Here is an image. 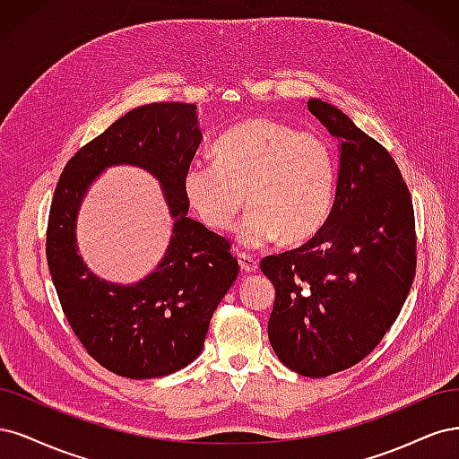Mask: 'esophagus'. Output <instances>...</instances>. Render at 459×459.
Masks as SVG:
<instances>
[{
    "instance_id": "obj_1",
    "label": "esophagus",
    "mask_w": 459,
    "mask_h": 459,
    "mask_svg": "<svg viewBox=\"0 0 459 459\" xmlns=\"http://www.w3.org/2000/svg\"><path fill=\"white\" fill-rule=\"evenodd\" d=\"M238 264H240V269H242L244 273H255V271L259 269L257 259L251 257V255H246V254H240V255H238Z\"/></svg>"
}]
</instances>
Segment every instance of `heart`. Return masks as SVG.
I'll list each match as a JSON object with an SVG mask.
<instances>
[{"instance_id": "1", "label": "heart", "mask_w": 459, "mask_h": 459, "mask_svg": "<svg viewBox=\"0 0 459 459\" xmlns=\"http://www.w3.org/2000/svg\"><path fill=\"white\" fill-rule=\"evenodd\" d=\"M337 168L330 144L271 117L236 124L213 146V161L186 166L181 192L204 227L225 232L246 204L236 242L249 249L282 240L301 246L332 213Z\"/></svg>"}]
</instances>
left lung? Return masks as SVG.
<instances>
[{
  "label": "left lung",
  "instance_id": "left-lung-1",
  "mask_svg": "<svg viewBox=\"0 0 459 459\" xmlns=\"http://www.w3.org/2000/svg\"><path fill=\"white\" fill-rule=\"evenodd\" d=\"M307 107L339 141L333 208L313 240L264 257L261 271L276 290V357L326 377L368 357L401 313L416 274V223L391 154L330 102Z\"/></svg>",
  "mask_w": 459,
  "mask_h": 459
}]
</instances>
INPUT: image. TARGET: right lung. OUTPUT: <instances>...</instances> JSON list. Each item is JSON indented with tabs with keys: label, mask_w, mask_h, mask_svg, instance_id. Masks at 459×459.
<instances>
[{
	"label": "right lung",
	"mask_w": 459,
	"mask_h": 459,
	"mask_svg": "<svg viewBox=\"0 0 459 459\" xmlns=\"http://www.w3.org/2000/svg\"><path fill=\"white\" fill-rule=\"evenodd\" d=\"M200 143L196 105L133 108L70 158L55 188L46 251L58 301L87 352L122 377L169 376L195 360L217 305L238 276L229 242L186 215L181 179ZM112 165L156 176L174 219L165 257L133 285L99 279L77 254L79 205Z\"/></svg>",
	"instance_id": "obj_1"
}]
</instances>
